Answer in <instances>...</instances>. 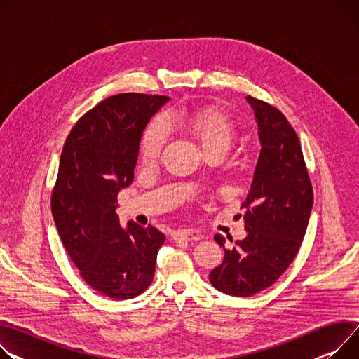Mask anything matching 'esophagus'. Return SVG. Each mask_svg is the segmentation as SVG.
Instances as JSON below:
<instances>
[{
	"mask_svg": "<svg viewBox=\"0 0 359 359\" xmlns=\"http://www.w3.org/2000/svg\"><path fill=\"white\" fill-rule=\"evenodd\" d=\"M199 235L195 233L194 231H177L173 233V240L175 241H184V243H194L199 240Z\"/></svg>",
	"mask_w": 359,
	"mask_h": 359,
	"instance_id": "1",
	"label": "esophagus"
}]
</instances>
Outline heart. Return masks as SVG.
I'll list each match as a JSON object with an SVG mask.
<instances>
[{
    "instance_id": "b5f03b06",
    "label": "heart",
    "mask_w": 359,
    "mask_h": 359,
    "mask_svg": "<svg viewBox=\"0 0 359 359\" xmlns=\"http://www.w3.org/2000/svg\"><path fill=\"white\" fill-rule=\"evenodd\" d=\"M189 131L199 141L203 150L212 147L228 149L235 135V126L231 118L221 111L203 109L186 119ZM169 134L164 116H157L142 133L140 142L141 158L144 161H154L158 158Z\"/></svg>"
}]
</instances>
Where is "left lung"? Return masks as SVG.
Returning a JSON list of instances; mask_svg holds the SVG:
<instances>
[{
    "label": "left lung",
    "mask_w": 359,
    "mask_h": 359,
    "mask_svg": "<svg viewBox=\"0 0 359 359\" xmlns=\"http://www.w3.org/2000/svg\"><path fill=\"white\" fill-rule=\"evenodd\" d=\"M254 109L261 144L254 179L243 202L247 236L224 248V261L209 273L215 289L236 297L266 290L294 259L313 206V189L300 141L277 108L247 97ZM232 241V240H231Z\"/></svg>",
    "instance_id": "obj_1"
}]
</instances>
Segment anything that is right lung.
I'll return each mask as SVG.
<instances>
[{
    "mask_svg": "<svg viewBox=\"0 0 359 359\" xmlns=\"http://www.w3.org/2000/svg\"><path fill=\"white\" fill-rule=\"evenodd\" d=\"M169 97L118 93L93 107L69 133L52 213L82 278L114 300L147 290L165 236L154 226L119 225L116 196L134 179L140 141Z\"/></svg>",
    "mask_w": 359,
    "mask_h": 359,
    "instance_id": "obj_1",
    "label": "right lung"
}]
</instances>
